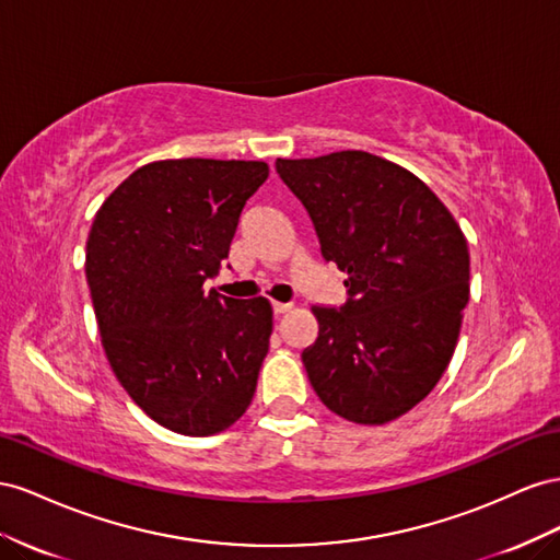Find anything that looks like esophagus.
<instances>
[{
	"instance_id": "esophagus-1",
	"label": "esophagus",
	"mask_w": 560,
	"mask_h": 560,
	"mask_svg": "<svg viewBox=\"0 0 560 560\" xmlns=\"http://www.w3.org/2000/svg\"><path fill=\"white\" fill-rule=\"evenodd\" d=\"M271 310H275V314H285L291 310V302H271Z\"/></svg>"
}]
</instances>
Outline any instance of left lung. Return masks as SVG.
I'll return each mask as SVG.
<instances>
[{
  "mask_svg": "<svg viewBox=\"0 0 560 560\" xmlns=\"http://www.w3.org/2000/svg\"><path fill=\"white\" fill-rule=\"evenodd\" d=\"M326 262L347 271L340 307H314L302 351L316 396L340 418L385 424L436 387L469 302V248L451 211L387 159L345 150L277 159Z\"/></svg>",
  "mask_w": 560,
  "mask_h": 560,
  "instance_id": "8db88e82",
  "label": "left lung"
}]
</instances>
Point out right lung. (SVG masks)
<instances>
[{"label": "right lung", "instance_id": "1", "mask_svg": "<svg viewBox=\"0 0 560 560\" xmlns=\"http://www.w3.org/2000/svg\"><path fill=\"white\" fill-rule=\"evenodd\" d=\"M265 162L166 159L131 173L95 213L86 281L119 385L185 436L234 424L258 385L271 305L203 291L230 255Z\"/></svg>", "mask_w": 560, "mask_h": 560}]
</instances>
